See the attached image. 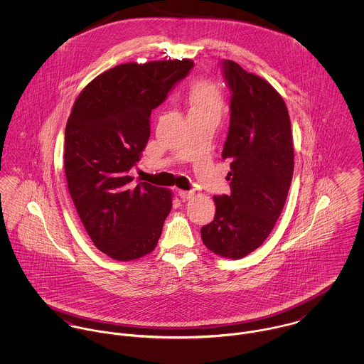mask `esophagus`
Returning a JSON list of instances; mask_svg holds the SVG:
<instances>
[{"label":"esophagus","instance_id":"1","mask_svg":"<svg viewBox=\"0 0 364 364\" xmlns=\"http://www.w3.org/2000/svg\"><path fill=\"white\" fill-rule=\"evenodd\" d=\"M178 195L181 196L182 200H189V199L195 198V192L193 191H178Z\"/></svg>","mask_w":364,"mask_h":364}]
</instances>
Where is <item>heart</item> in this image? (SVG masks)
I'll use <instances>...</instances> for the list:
<instances>
[{
	"instance_id": "b5f03b06",
	"label": "heart",
	"mask_w": 364,
	"mask_h": 364,
	"mask_svg": "<svg viewBox=\"0 0 364 364\" xmlns=\"http://www.w3.org/2000/svg\"><path fill=\"white\" fill-rule=\"evenodd\" d=\"M191 113H210L220 116L224 98L217 84L208 80H198L191 87Z\"/></svg>"
}]
</instances>
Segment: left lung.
I'll list each match as a JSON object with an SVG mask.
<instances>
[{
  "label": "left lung",
  "instance_id": "left-lung-1",
  "mask_svg": "<svg viewBox=\"0 0 364 364\" xmlns=\"http://www.w3.org/2000/svg\"><path fill=\"white\" fill-rule=\"evenodd\" d=\"M231 91L223 159L231 193L214 196V220L202 240L211 252L241 259L269 237L290 189L294 151L290 117L279 92L232 60L221 61Z\"/></svg>",
  "mask_w": 364,
  "mask_h": 364
}]
</instances>
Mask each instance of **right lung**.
<instances>
[{"instance_id":"right-lung-1","label":"right lung","mask_w":364,"mask_h":364,"mask_svg":"<svg viewBox=\"0 0 364 364\" xmlns=\"http://www.w3.org/2000/svg\"><path fill=\"white\" fill-rule=\"evenodd\" d=\"M193 68L162 60L116 65L94 78L65 126L64 169L70 196L94 245L116 260L139 259L156 247L172 195L129 171L150 139L151 110Z\"/></svg>"}]
</instances>
